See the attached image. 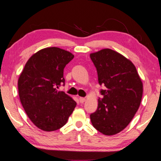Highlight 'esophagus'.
<instances>
[{
    "mask_svg": "<svg viewBox=\"0 0 161 161\" xmlns=\"http://www.w3.org/2000/svg\"><path fill=\"white\" fill-rule=\"evenodd\" d=\"M79 99H80V103H84V102H85V98H84V97H80L79 98Z\"/></svg>",
    "mask_w": 161,
    "mask_h": 161,
    "instance_id": "34e87169",
    "label": "esophagus"
}]
</instances>
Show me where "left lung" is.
Instances as JSON below:
<instances>
[{
  "instance_id": "left-lung-1",
  "label": "left lung",
  "mask_w": 161,
  "mask_h": 161,
  "mask_svg": "<svg viewBox=\"0 0 161 161\" xmlns=\"http://www.w3.org/2000/svg\"><path fill=\"white\" fill-rule=\"evenodd\" d=\"M97 69L101 89L98 107L90 114L93 126L111 136L126 128L139 108L143 84L131 62L111 49L90 54Z\"/></svg>"
}]
</instances>
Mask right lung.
Returning a JSON list of instances; mask_svg holds the SVG:
<instances>
[{
  "label": "right lung",
  "mask_w": 161,
  "mask_h": 161,
  "mask_svg": "<svg viewBox=\"0 0 161 161\" xmlns=\"http://www.w3.org/2000/svg\"><path fill=\"white\" fill-rule=\"evenodd\" d=\"M74 58L69 52L53 47L42 49L28 59L18 80L20 102L40 129L53 131L66 124L77 105L64 92V69Z\"/></svg>",
  "instance_id": "add662e5"
}]
</instances>
